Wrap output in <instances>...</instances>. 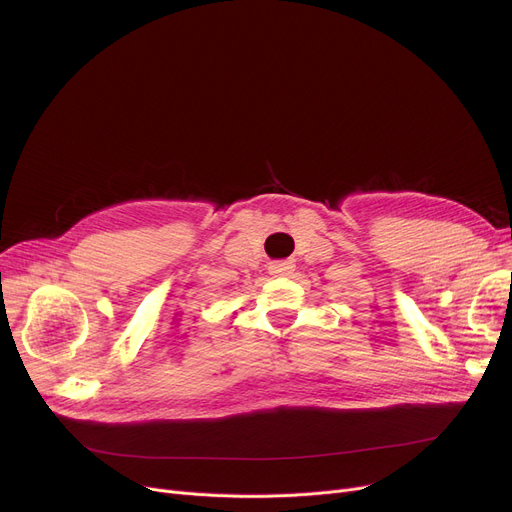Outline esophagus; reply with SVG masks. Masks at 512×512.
I'll list each match as a JSON object with an SVG mask.
<instances>
[{"mask_svg":"<svg viewBox=\"0 0 512 512\" xmlns=\"http://www.w3.org/2000/svg\"><path fill=\"white\" fill-rule=\"evenodd\" d=\"M294 270V263L292 261H274L270 263V274L272 276H288Z\"/></svg>","mask_w":512,"mask_h":512,"instance_id":"esophagus-1","label":"esophagus"}]
</instances>
